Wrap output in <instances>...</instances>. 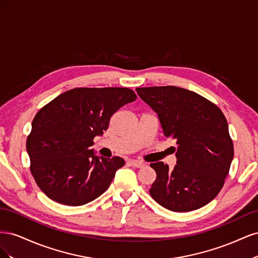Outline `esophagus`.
Returning a JSON list of instances; mask_svg holds the SVG:
<instances>
[{"label": "esophagus", "mask_w": 258, "mask_h": 258, "mask_svg": "<svg viewBox=\"0 0 258 258\" xmlns=\"http://www.w3.org/2000/svg\"><path fill=\"white\" fill-rule=\"evenodd\" d=\"M129 165L132 167H136V168H142V167H144V162L138 161V160H130Z\"/></svg>", "instance_id": "obj_1"}]
</instances>
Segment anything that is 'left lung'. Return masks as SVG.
Wrapping results in <instances>:
<instances>
[{
    "instance_id": "1",
    "label": "left lung",
    "mask_w": 258,
    "mask_h": 258,
    "mask_svg": "<svg viewBox=\"0 0 258 258\" xmlns=\"http://www.w3.org/2000/svg\"><path fill=\"white\" fill-rule=\"evenodd\" d=\"M158 115L163 135L176 140V165L151 163L156 179L150 194L160 206L188 212L212 201L224 186L233 158L228 123L214 103L175 86L136 89Z\"/></svg>"
}]
</instances>
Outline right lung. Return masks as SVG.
Wrapping results in <instances>:
<instances>
[{
    "label": "right lung",
    "instance_id": "1",
    "mask_svg": "<svg viewBox=\"0 0 258 258\" xmlns=\"http://www.w3.org/2000/svg\"><path fill=\"white\" fill-rule=\"evenodd\" d=\"M136 99L129 88H74L37 112L27 152L31 173L46 196L75 207L108 188L124 160L97 156L91 148L93 139L107 130L115 112Z\"/></svg>",
    "mask_w": 258,
    "mask_h": 258
}]
</instances>
